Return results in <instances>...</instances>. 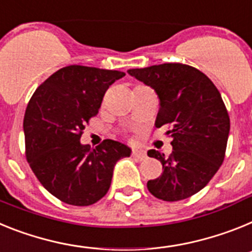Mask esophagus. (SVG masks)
<instances>
[{"instance_id":"1","label":"esophagus","mask_w":252,"mask_h":252,"mask_svg":"<svg viewBox=\"0 0 252 252\" xmlns=\"http://www.w3.org/2000/svg\"><path fill=\"white\" fill-rule=\"evenodd\" d=\"M132 157L135 159H138V161H143V159L147 157V155H146V152L142 150H133Z\"/></svg>"}]
</instances>
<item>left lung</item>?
Returning a JSON list of instances; mask_svg holds the SVG:
<instances>
[{"instance_id": "obj_1", "label": "left lung", "mask_w": 252, "mask_h": 252, "mask_svg": "<svg viewBox=\"0 0 252 252\" xmlns=\"http://www.w3.org/2000/svg\"><path fill=\"white\" fill-rule=\"evenodd\" d=\"M128 73L152 87L159 99L156 126H166L172 153L147 155L162 163L161 176L147 183L152 195L178 202L207 185L222 165L229 134V117L220 91L199 69L163 63Z\"/></svg>"}]
</instances>
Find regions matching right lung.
Wrapping results in <instances>:
<instances>
[{"label":"right lung","instance_id":"add662e5","mask_svg":"<svg viewBox=\"0 0 252 252\" xmlns=\"http://www.w3.org/2000/svg\"><path fill=\"white\" fill-rule=\"evenodd\" d=\"M126 73L85 65L58 69L36 89L24 117L26 158L48 191L71 205H91L108 192L115 163L132 150L105 139L94 150L80 142L110 85Z\"/></svg>","mask_w":252,"mask_h":252}]
</instances>
